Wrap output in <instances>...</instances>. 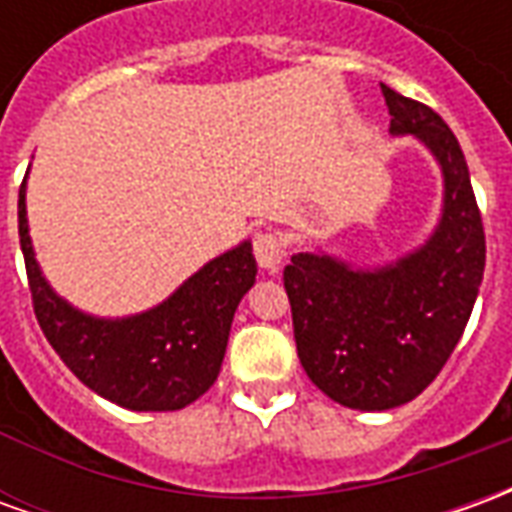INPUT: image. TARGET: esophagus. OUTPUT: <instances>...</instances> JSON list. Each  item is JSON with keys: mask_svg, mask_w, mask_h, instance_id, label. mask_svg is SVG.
Returning a JSON list of instances; mask_svg holds the SVG:
<instances>
[{"mask_svg": "<svg viewBox=\"0 0 512 512\" xmlns=\"http://www.w3.org/2000/svg\"><path fill=\"white\" fill-rule=\"evenodd\" d=\"M252 249H255L260 268H277L282 263V257H285V241H282V235L271 233V230L257 233Z\"/></svg>", "mask_w": 512, "mask_h": 512, "instance_id": "1", "label": "esophagus"}]
</instances>
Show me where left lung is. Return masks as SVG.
Masks as SVG:
<instances>
[{
	"mask_svg": "<svg viewBox=\"0 0 512 512\" xmlns=\"http://www.w3.org/2000/svg\"><path fill=\"white\" fill-rule=\"evenodd\" d=\"M389 131L414 134L444 175L436 233L397 263L351 268L299 252L285 266L301 367L323 395L359 411L403 406L439 376L472 315L485 268L483 216L469 167L430 106L381 84Z\"/></svg>",
	"mask_w": 512,
	"mask_h": 512,
	"instance_id": "obj_1",
	"label": "left lung"
}]
</instances>
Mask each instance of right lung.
<instances>
[{
    "instance_id": "right-lung-1",
    "label": "right lung",
    "mask_w": 512,
    "mask_h": 512,
    "mask_svg": "<svg viewBox=\"0 0 512 512\" xmlns=\"http://www.w3.org/2000/svg\"><path fill=\"white\" fill-rule=\"evenodd\" d=\"M18 235L35 318L84 386L131 411H178L211 389L235 307L255 285L249 241L205 263L153 310L106 321L73 310L40 274L29 241L27 180L18 191Z\"/></svg>"
}]
</instances>
